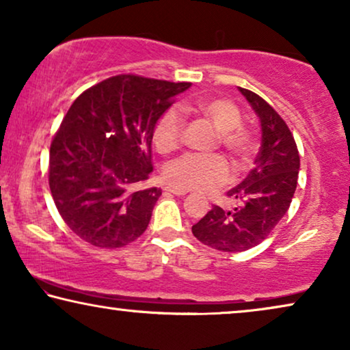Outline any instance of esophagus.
Instances as JSON below:
<instances>
[{
  "mask_svg": "<svg viewBox=\"0 0 350 350\" xmlns=\"http://www.w3.org/2000/svg\"><path fill=\"white\" fill-rule=\"evenodd\" d=\"M166 190L170 193H174V195H179V197H183V195H187L189 190L185 189H180V187H176V185H167Z\"/></svg>",
  "mask_w": 350,
  "mask_h": 350,
  "instance_id": "34e87169",
  "label": "esophagus"
}]
</instances>
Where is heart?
<instances>
[{"instance_id":"heart-1","label":"heart","mask_w":350,"mask_h":350,"mask_svg":"<svg viewBox=\"0 0 350 350\" xmlns=\"http://www.w3.org/2000/svg\"><path fill=\"white\" fill-rule=\"evenodd\" d=\"M195 109L213 121L221 133V144L237 163H245L253 150V134L241 126V113L234 102L227 99H202ZM184 128L183 110L170 107L163 111L153 128V144L163 153L176 150ZM170 184L185 190H209L230 179V167L221 155L185 153L171 161L165 170Z\"/></svg>"}]
</instances>
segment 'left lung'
Here are the masks:
<instances>
[{
    "label": "left lung",
    "mask_w": 350,
    "mask_h": 350,
    "mask_svg": "<svg viewBox=\"0 0 350 350\" xmlns=\"http://www.w3.org/2000/svg\"><path fill=\"white\" fill-rule=\"evenodd\" d=\"M239 91L260 123V148L254 167L227 192L239 206H213L192 227V234L203 245L229 253L246 251L267 239L290 208L299 174L295 137L282 116L253 91L243 88Z\"/></svg>",
    "instance_id": "8db88e82"
}]
</instances>
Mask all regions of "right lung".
Wrapping results in <instances>:
<instances>
[{"label":"right lung","instance_id":"add662e5","mask_svg":"<svg viewBox=\"0 0 350 350\" xmlns=\"http://www.w3.org/2000/svg\"><path fill=\"white\" fill-rule=\"evenodd\" d=\"M190 83L118 75L78 96L49 150V189L65 224L88 243L120 248L146 232L161 189L153 171L158 118Z\"/></svg>","mask_w":350,"mask_h":350}]
</instances>
